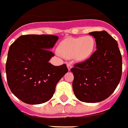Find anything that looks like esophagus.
Instances as JSON below:
<instances>
[{
    "instance_id": "34e87169",
    "label": "esophagus",
    "mask_w": 128,
    "mask_h": 128,
    "mask_svg": "<svg viewBox=\"0 0 128 128\" xmlns=\"http://www.w3.org/2000/svg\"><path fill=\"white\" fill-rule=\"evenodd\" d=\"M67 66H68V68L69 70H70V69L72 68V64L70 62H67Z\"/></svg>"
}]
</instances>
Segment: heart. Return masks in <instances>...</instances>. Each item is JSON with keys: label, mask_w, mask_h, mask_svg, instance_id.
I'll list each match as a JSON object with an SVG mask.
<instances>
[{"label": "heart", "mask_w": 128, "mask_h": 128, "mask_svg": "<svg viewBox=\"0 0 128 128\" xmlns=\"http://www.w3.org/2000/svg\"><path fill=\"white\" fill-rule=\"evenodd\" d=\"M96 40L92 36L70 38L64 40L58 47V51L62 56L83 61L91 56L94 51Z\"/></svg>", "instance_id": "1"}]
</instances>
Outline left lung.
Listing matches in <instances>:
<instances>
[{
	"mask_svg": "<svg viewBox=\"0 0 128 128\" xmlns=\"http://www.w3.org/2000/svg\"><path fill=\"white\" fill-rule=\"evenodd\" d=\"M96 50L88 59L71 69L76 97L86 103H97L112 94L120 82L122 57L116 40L106 31L92 32Z\"/></svg>",
	"mask_w": 128,
	"mask_h": 128,
	"instance_id": "left-lung-1",
	"label": "left lung"
}]
</instances>
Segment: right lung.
Masks as SVG:
<instances>
[{"label":"right lung","mask_w":128,"mask_h":128,"mask_svg":"<svg viewBox=\"0 0 128 128\" xmlns=\"http://www.w3.org/2000/svg\"><path fill=\"white\" fill-rule=\"evenodd\" d=\"M58 39L54 35L20 36L10 45L6 75L12 92L31 105L47 102L53 96L57 83L68 70L66 64L52 65L50 50Z\"/></svg>","instance_id":"1"}]
</instances>
